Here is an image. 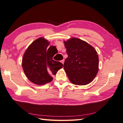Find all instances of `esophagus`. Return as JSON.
<instances>
[{
	"instance_id": "obj_1",
	"label": "esophagus",
	"mask_w": 123,
	"mask_h": 123,
	"mask_svg": "<svg viewBox=\"0 0 123 123\" xmlns=\"http://www.w3.org/2000/svg\"><path fill=\"white\" fill-rule=\"evenodd\" d=\"M61 63L63 64H64V59L61 60Z\"/></svg>"
}]
</instances>
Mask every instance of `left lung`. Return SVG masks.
Returning <instances> with one entry per match:
<instances>
[{
	"mask_svg": "<svg viewBox=\"0 0 123 123\" xmlns=\"http://www.w3.org/2000/svg\"><path fill=\"white\" fill-rule=\"evenodd\" d=\"M68 58L64 69L70 82L85 85L93 80L98 72V54L92 45L76 38L64 41Z\"/></svg>",
	"mask_w": 123,
	"mask_h": 123,
	"instance_id": "8db88e82",
	"label": "left lung"
}]
</instances>
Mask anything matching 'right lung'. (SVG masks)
<instances>
[{
  "instance_id": "obj_1",
  "label": "right lung",
  "mask_w": 123,
  "mask_h": 123,
  "mask_svg": "<svg viewBox=\"0 0 123 123\" xmlns=\"http://www.w3.org/2000/svg\"><path fill=\"white\" fill-rule=\"evenodd\" d=\"M50 42L41 37L32 43L25 51L22 59L24 72L31 82L37 85H44L53 80L63 64L55 61L53 58L58 52L55 46H50Z\"/></svg>"
}]
</instances>
